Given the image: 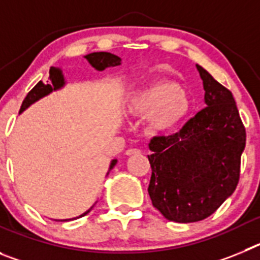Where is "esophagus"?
<instances>
[{"label": "esophagus", "mask_w": 260, "mask_h": 260, "mask_svg": "<svg viewBox=\"0 0 260 260\" xmlns=\"http://www.w3.org/2000/svg\"><path fill=\"white\" fill-rule=\"evenodd\" d=\"M139 153H141V150H138V148H128V150H126L125 155L132 156V155H139Z\"/></svg>", "instance_id": "34e87169"}]
</instances>
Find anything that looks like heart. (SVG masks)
<instances>
[{
    "label": "heart",
    "mask_w": 260,
    "mask_h": 260,
    "mask_svg": "<svg viewBox=\"0 0 260 260\" xmlns=\"http://www.w3.org/2000/svg\"><path fill=\"white\" fill-rule=\"evenodd\" d=\"M123 110L127 116L147 117V127L156 134H164L187 118L191 99L173 82L156 80L134 89L126 99Z\"/></svg>",
    "instance_id": "1"
}]
</instances>
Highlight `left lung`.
<instances>
[{"label": "left lung", "instance_id": "left-lung-1", "mask_svg": "<svg viewBox=\"0 0 260 260\" xmlns=\"http://www.w3.org/2000/svg\"><path fill=\"white\" fill-rule=\"evenodd\" d=\"M207 107L180 132L151 139L148 194L153 207L176 222L201 221L229 198L240 180L246 132L228 88L197 65Z\"/></svg>", "mask_w": 260, "mask_h": 260}]
</instances>
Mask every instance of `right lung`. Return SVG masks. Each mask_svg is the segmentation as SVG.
Wrapping results in <instances>:
<instances>
[{"instance_id":"right-lung-1","label":"right lung","mask_w":260,"mask_h":260,"mask_svg":"<svg viewBox=\"0 0 260 260\" xmlns=\"http://www.w3.org/2000/svg\"><path fill=\"white\" fill-rule=\"evenodd\" d=\"M84 58L88 61L89 65L92 66V68L98 71H103V70H105L107 68H114V66L121 65V58H119L118 56H116V54H112V53H108V52L89 53V54L84 56ZM49 80H50V84H45L40 80V82H39V83L36 84V86L34 87V88H32L28 93H27L26 99H24L22 103V107H20L19 113L24 112V110H26L28 107H31L34 103L39 102L40 99L45 98V96H48L49 93H52L53 91L61 89L66 83L65 77H63V73H62V70L59 68H50ZM116 164H117V158H113V160L110 161L109 172L113 169L114 165ZM109 172H108V173H109ZM93 206H95V204H93ZM93 206L91 208H88V210H87L84 213H82L79 217L87 215L89 211L92 210ZM74 219H77V217H74ZM69 220H71V219L61 220V221H69Z\"/></svg>"}]
</instances>
